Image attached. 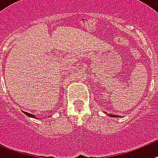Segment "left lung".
<instances>
[{
  "mask_svg": "<svg viewBox=\"0 0 158 158\" xmlns=\"http://www.w3.org/2000/svg\"><path fill=\"white\" fill-rule=\"evenodd\" d=\"M105 114H106V112H105ZM107 115H109L110 117H118V115H115V114H107Z\"/></svg>",
  "mask_w": 158,
  "mask_h": 158,
  "instance_id": "left-lung-1",
  "label": "left lung"
}]
</instances>
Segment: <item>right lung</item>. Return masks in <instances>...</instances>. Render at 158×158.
I'll return each mask as SVG.
<instances>
[{
  "label": "right lung",
  "mask_w": 158,
  "mask_h": 158,
  "mask_svg": "<svg viewBox=\"0 0 158 158\" xmlns=\"http://www.w3.org/2000/svg\"><path fill=\"white\" fill-rule=\"evenodd\" d=\"M24 112V114H26L27 116H29V117H31V118H36V116L34 115V114H29V113H27V112H24V111H23Z\"/></svg>",
  "instance_id": "1"
}]
</instances>
